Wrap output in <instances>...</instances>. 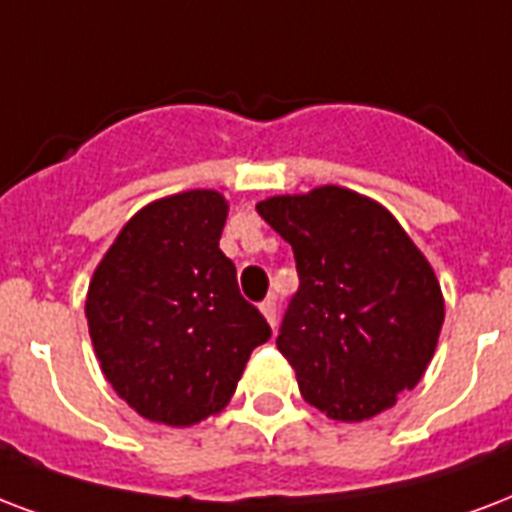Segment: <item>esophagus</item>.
<instances>
[{"label":"esophagus","mask_w":512,"mask_h":512,"mask_svg":"<svg viewBox=\"0 0 512 512\" xmlns=\"http://www.w3.org/2000/svg\"><path fill=\"white\" fill-rule=\"evenodd\" d=\"M260 314L268 319V325L276 327V303H273V298H268V300H263V303H260Z\"/></svg>","instance_id":"esophagus-1"}]
</instances>
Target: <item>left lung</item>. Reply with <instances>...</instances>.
I'll return each instance as SVG.
<instances>
[{
  "mask_svg": "<svg viewBox=\"0 0 512 512\" xmlns=\"http://www.w3.org/2000/svg\"><path fill=\"white\" fill-rule=\"evenodd\" d=\"M257 212L298 263L276 346L303 400L335 421L392 408L424 376L446 317L427 257L395 214L349 187L273 195Z\"/></svg>",
  "mask_w": 512,
  "mask_h": 512,
  "instance_id": "8db88e82",
  "label": "left lung"
}]
</instances>
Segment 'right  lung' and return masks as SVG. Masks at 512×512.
Segmentation results:
<instances>
[{"instance_id":"right-lung-1","label":"right lung","mask_w":512,"mask_h":512,"mask_svg":"<svg viewBox=\"0 0 512 512\" xmlns=\"http://www.w3.org/2000/svg\"><path fill=\"white\" fill-rule=\"evenodd\" d=\"M228 201L185 190L142 206L88 284L85 317L101 373L139 416L193 427L220 413L271 327L241 298L222 255Z\"/></svg>"}]
</instances>
